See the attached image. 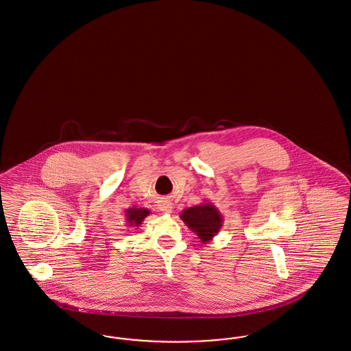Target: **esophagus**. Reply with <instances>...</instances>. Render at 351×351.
<instances>
[{
  "mask_svg": "<svg viewBox=\"0 0 351 351\" xmlns=\"http://www.w3.org/2000/svg\"><path fill=\"white\" fill-rule=\"evenodd\" d=\"M161 211H164L165 214H170L173 211V204L170 202H164L161 206H160Z\"/></svg>",
  "mask_w": 351,
  "mask_h": 351,
  "instance_id": "obj_1",
  "label": "esophagus"
}]
</instances>
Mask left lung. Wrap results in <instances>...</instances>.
Instances as JSON below:
<instances>
[{
    "mask_svg": "<svg viewBox=\"0 0 351 351\" xmlns=\"http://www.w3.org/2000/svg\"><path fill=\"white\" fill-rule=\"evenodd\" d=\"M180 217L189 229L198 236L202 244L211 241L224 223L223 215L211 202L184 208Z\"/></svg>",
    "mask_w": 351,
    "mask_h": 351,
    "instance_id": "left-lung-1",
    "label": "left lung"
}]
</instances>
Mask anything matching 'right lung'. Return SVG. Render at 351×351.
<instances>
[{
    "instance_id": "add662e5",
    "label": "right lung",
    "mask_w": 351,
    "mask_h": 351,
    "mask_svg": "<svg viewBox=\"0 0 351 351\" xmlns=\"http://www.w3.org/2000/svg\"><path fill=\"white\" fill-rule=\"evenodd\" d=\"M151 214V210L148 208H128L125 210V221L128 224V227H140L141 223L144 221V219Z\"/></svg>"
}]
</instances>
